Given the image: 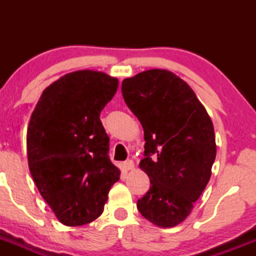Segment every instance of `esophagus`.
Masks as SVG:
<instances>
[{
    "instance_id": "1",
    "label": "esophagus",
    "mask_w": 256,
    "mask_h": 256,
    "mask_svg": "<svg viewBox=\"0 0 256 256\" xmlns=\"http://www.w3.org/2000/svg\"><path fill=\"white\" fill-rule=\"evenodd\" d=\"M122 168H124L125 171H132V170L134 168V161H131V160L125 161V162L122 164Z\"/></svg>"
}]
</instances>
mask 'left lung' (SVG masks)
Here are the masks:
<instances>
[{
  "mask_svg": "<svg viewBox=\"0 0 256 256\" xmlns=\"http://www.w3.org/2000/svg\"><path fill=\"white\" fill-rule=\"evenodd\" d=\"M122 92L144 131L140 168L150 179V189L137 201L138 210L158 228L177 226L192 213L212 174V119L189 84L167 70L124 79Z\"/></svg>",
  "mask_w": 256,
  "mask_h": 256,
  "instance_id": "left-lung-1",
  "label": "left lung"
}]
</instances>
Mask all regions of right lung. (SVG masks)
I'll use <instances>...</instances> for the list:
<instances>
[{
    "instance_id": "right-lung-1",
    "label": "right lung",
    "mask_w": 256,
    "mask_h": 256,
    "mask_svg": "<svg viewBox=\"0 0 256 256\" xmlns=\"http://www.w3.org/2000/svg\"><path fill=\"white\" fill-rule=\"evenodd\" d=\"M118 84L116 78L92 70L67 73L46 88L32 112L28 168L42 198L66 226L98 219L119 180L100 120Z\"/></svg>"
}]
</instances>
